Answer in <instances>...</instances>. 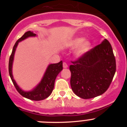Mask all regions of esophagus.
<instances>
[{
    "label": "esophagus",
    "mask_w": 127,
    "mask_h": 127,
    "mask_svg": "<svg viewBox=\"0 0 127 127\" xmlns=\"http://www.w3.org/2000/svg\"><path fill=\"white\" fill-rule=\"evenodd\" d=\"M63 67H64V68H67V67H68V65H67L65 62H64L63 63Z\"/></svg>",
    "instance_id": "esophagus-1"
}]
</instances>
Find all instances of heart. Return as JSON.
<instances>
[{
  "label": "heart",
  "instance_id": "obj_1",
  "mask_svg": "<svg viewBox=\"0 0 127 127\" xmlns=\"http://www.w3.org/2000/svg\"><path fill=\"white\" fill-rule=\"evenodd\" d=\"M91 45L92 44L89 40L84 39L81 37L74 38L66 44V46L72 49L77 47L75 50V55L77 57H82L88 52L90 50Z\"/></svg>",
  "mask_w": 127,
  "mask_h": 127
}]
</instances>
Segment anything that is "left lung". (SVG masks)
Wrapping results in <instances>:
<instances>
[{"label": "left lung", "instance_id": "8db88e82", "mask_svg": "<svg viewBox=\"0 0 127 127\" xmlns=\"http://www.w3.org/2000/svg\"><path fill=\"white\" fill-rule=\"evenodd\" d=\"M70 86L77 96L84 99L104 94L111 83L116 72V60L107 39L72 62Z\"/></svg>", "mask_w": 127, "mask_h": 127}]
</instances>
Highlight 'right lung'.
<instances>
[{
  "instance_id": "1",
  "label": "right lung",
  "mask_w": 127,
  "mask_h": 127,
  "mask_svg": "<svg viewBox=\"0 0 127 127\" xmlns=\"http://www.w3.org/2000/svg\"><path fill=\"white\" fill-rule=\"evenodd\" d=\"M35 36H36L35 33H33L31 31H28V32H25L23 36L20 37L16 42L15 44L13 47L11 56H10L9 61V73L11 80L13 81V85L15 86L16 89L20 95L30 100L38 101V100H42L45 99L51 95L54 88V85H55V81L56 77H57V75L60 73V71L63 69V63L62 61H60V62L57 63V64H53L49 65L45 73L44 74L42 80L35 88L29 92H25V91L22 90L18 86L17 83L14 81L13 73H12V67H13V60H14V53H15L16 49V47H17L19 42H21L29 37Z\"/></svg>"
}]
</instances>
